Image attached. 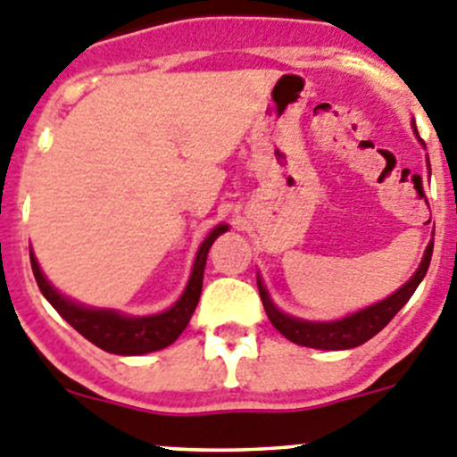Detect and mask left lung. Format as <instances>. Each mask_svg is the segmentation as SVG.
Segmentation results:
<instances>
[{
    "label": "left lung",
    "instance_id": "obj_1",
    "mask_svg": "<svg viewBox=\"0 0 457 457\" xmlns=\"http://www.w3.org/2000/svg\"><path fill=\"white\" fill-rule=\"evenodd\" d=\"M430 256H433V240H430L428 249H426L420 270L414 271V276L403 287H399L395 295L387 296L385 301H378L376 305H370L365 311L355 312V315L351 317H345V320L340 321H324V324H317V321H301L295 320V317H287L271 303L261 280H258V290H261V299L262 305H265V312L267 317H270V321L274 324V328L278 330L280 335H286L290 342L301 346H311V349L326 351L353 349V346L365 345V342L371 340L376 333H380L385 326L390 324L392 317L408 303V299L414 295L417 286L421 283L426 271H428Z\"/></svg>",
    "mask_w": 457,
    "mask_h": 457
}]
</instances>
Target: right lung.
Segmentation results:
<instances>
[{"instance_id":"right-lung-1","label":"right lung","mask_w":457,"mask_h":457,"mask_svg":"<svg viewBox=\"0 0 457 457\" xmlns=\"http://www.w3.org/2000/svg\"><path fill=\"white\" fill-rule=\"evenodd\" d=\"M228 226H217L212 228L211 236L204 240L196 253L195 267H192L190 283H187L186 292L181 299L171 305L167 312L154 317H124L117 315L112 311H92V308H83V305L74 303V301L65 299L58 295L49 280L45 278L40 267H37L36 258L31 253V270L36 276V283L45 299L58 311V315L67 321V324L77 328L79 333L90 340L92 345H97L99 349L108 351V353L117 355H140V353H152V351H161L170 346L171 342L177 340L179 335L186 330L187 321H190L192 312H195L196 303L201 296V286H204V267H206L208 249L217 236L226 231Z\"/></svg>"}]
</instances>
